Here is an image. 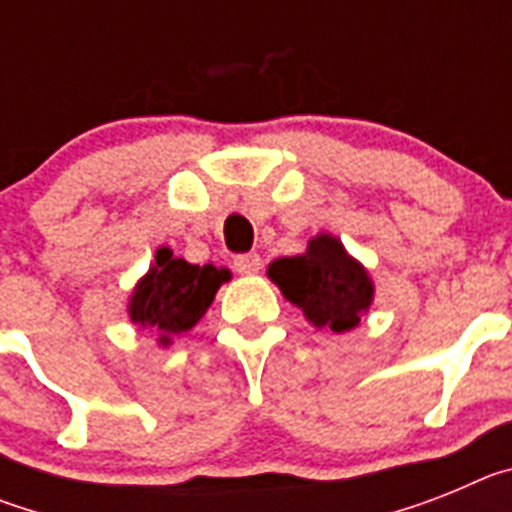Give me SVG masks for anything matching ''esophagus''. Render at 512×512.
Wrapping results in <instances>:
<instances>
[{
    "mask_svg": "<svg viewBox=\"0 0 512 512\" xmlns=\"http://www.w3.org/2000/svg\"><path fill=\"white\" fill-rule=\"evenodd\" d=\"M233 266L238 274H259L261 256L259 253H246V256H238V259L233 261Z\"/></svg>",
    "mask_w": 512,
    "mask_h": 512,
    "instance_id": "esophagus-1",
    "label": "esophagus"
}]
</instances>
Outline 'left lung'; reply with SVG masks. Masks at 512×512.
<instances>
[{"instance_id":"obj_1","label":"left lung","mask_w":512,"mask_h":512,"mask_svg":"<svg viewBox=\"0 0 512 512\" xmlns=\"http://www.w3.org/2000/svg\"><path fill=\"white\" fill-rule=\"evenodd\" d=\"M284 300L300 307L307 323L330 333H348L374 305V279L333 233H318L305 253L279 256L266 266Z\"/></svg>"}]
</instances>
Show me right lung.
<instances>
[{
    "mask_svg": "<svg viewBox=\"0 0 512 512\" xmlns=\"http://www.w3.org/2000/svg\"><path fill=\"white\" fill-rule=\"evenodd\" d=\"M225 266H197L176 259L174 251L158 246L153 264L135 282L128 297V318L138 330L158 333L156 343L169 348L174 336H182L200 323L217 289L230 282Z\"/></svg>",
    "mask_w": 512,
    "mask_h": 512,
    "instance_id": "add662e5",
    "label": "right lung"
}]
</instances>
